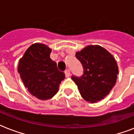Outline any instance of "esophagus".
Returning a JSON list of instances; mask_svg holds the SVG:
<instances>
[{
	"label": "esophagus",
	"mask_w": 134,
	"mask_h": 134,
	"mask_svg": "<svg viewBox=\"0 0 134 134\" xmlns=\"http://www.w3.org/2000/svg\"><path fill=\"white\" fill-rule=\"evenodd\" d=\"M65 76L67 78L69 77L70 76V71H69V69H66L65 71Z\"/></svg>",
	"instance_id": "34e87169"
}]
</instances>
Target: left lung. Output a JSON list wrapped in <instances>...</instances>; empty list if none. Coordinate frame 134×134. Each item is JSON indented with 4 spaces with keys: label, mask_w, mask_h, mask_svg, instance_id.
Listing matches in <instances>:
<instances>
[{
    "label": "left lung",
    "mask_w": 134,
    "mask_h": 134,
    "mask_svg": "<svg viewBox=\"0 0 134 134\" xmlns=\"http://www.w3.org/2000/svg\"><path fill=\"white\" fill-rule=\"evenodd\" d=\"M83 67L81 77L72 76L80 94L90 103H95L107 96L115 85L118 66L114 57L99 45H89L76 53Z\"/></svg>",
    "instance_id": "left-lung-1"
}]
</instances>
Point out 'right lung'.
<instances>
[{"instance_id": "right-lung-1", "label": "right lung", "mask_w": 134, "mask_h": 134, "mask_svg": "<svg viewBox=\"0 0 134 134\" xmlns=\"http://www.w3.org/2000/svg\"><path fill=\"white\" fill-rule=\"evenodd\" d=\"M51 48L35 43L19 59L18 72L26 88L39 99L47 100L58 92L59 85L65 79L57 64L50 58Z\"/></svg>"}]
</instances>
